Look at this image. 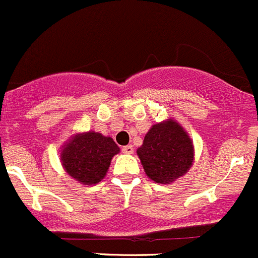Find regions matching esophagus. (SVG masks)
I'll use <instances>...</instances> for the list:
<instances>
[{
  "instance_id": "obj_1",
  "label": "esophagus",
  "mask_w": 258,
  "mask_h": 258,
  "mask_svg": "<svg viewBox=\"0 0 258 258\" xmlns=\"http://www.w3.org/2000/svg\"><path fill=\"white\" fill-rule=\"evenodd\" d=\"M121 152L125 153V154H132L133 152H134V148H133V145H125V147L121 148Z\"/></svg>"
}]
</instances>
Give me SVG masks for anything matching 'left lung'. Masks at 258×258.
I'll list each match as a JSON object with an SVG mask.
<instances>
[{
    "label": "left lung",
    "instance_id": "obj_1",
    "mask_svg": "<svg viewBox=\"0 0 258 258\" xmlns=\"http://www.w3.org/2000/svg\"><path fill=\"white\" fill-rule=\"evenodd\" d=\"M137 153L145 174L162 184L185 174L193 162L192 140L172 119L153 125Z\"/></svg>",
    "mask_w": 258,
    "mask_h": 258
}]
</instances>
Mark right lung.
<instances>
[{
  "label": "right lung",
  "instance_id": "obj_1",
  "mask_svg": "<svg viewBox=\"0 0 258 258\" xmlns=\"http://www.w3.org/2000/svg\"><path fill=\"white\" fill-rule=\"evenodd\" d=\"M119 147L109 137L89 132L78 134L63 147L61 160L69 175L84 184H96L106 174Z\"/></svg>",
  "mask_w": 258,
  "mask_h": 258
}]
</instances>
